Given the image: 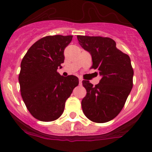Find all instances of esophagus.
<instances>
[{
	"label": "esophagus",
	"instance_id": "1",
	"mask_svg": "<svg viewBox=\"0 0 152 152\" xmlns=\"http://www.w3.org/2000/svg\"><path fill=\"white\" fill-rule=\"evenodd\" d=\"M82 79L81 78H79V84H80V85H81V84H82Z\"/></svg>",
	"mask_w": 152,
	"mask_h": 152
}]
</instances>
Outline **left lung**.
Returning <instances> with one entry per match:
<instances>
[{"mask_svg": "<svg viewBox=\"0 0 152 152\" xmlns=\"http://www.w3.org/2000/svg\"><path fill=\"white\" fill-rule=\"evenodd\" d=\"M78 43L92 58V68L98 69L100 83L94 86L83 80L87 95L81 101L82 110L90 120L110 121L124 107L132 88L133 69L128 55L116 48V42L101 36H77Z\"/></svg>", "mask_w": 152, "mask_h": 152, "instance_id": "left-lung-1", "label": "left lung"}]
</instances>
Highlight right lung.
<instances>
[{"label":"right lung","instance_id":"add662e5","mask_svg":"<svg viewBox=\"0 0 152 152\" xmlns=\"http://www.w3.org/2000/svg\"><path fill=\"white\" fill-rule=\"evenodd\" d=\"M72 36H48L36 42L20 64L19 83L21 96L33 117L54 121L63 113L65 101L79 80L75 75L63 77L57 72L64 62V50Z\"/></svg>","mask_w":152,"mask_h":152}]
</instances>
